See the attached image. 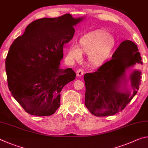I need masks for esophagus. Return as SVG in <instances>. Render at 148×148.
<instances>
[{"label":"esophagus","mask_w":148,"mask_h":148,"mask_svg":"<svg viewBox=\"0 0 148 148\" xmlns=\"http://www.w3.org/2000/svg\"><path fill=\"white\" fill-rule=\"evenodd\" d=\"M84 73V72L82 69H78L76 71V75L78 77H82L83 76Z\"/></svg>","instance_id":"obj_1"}]
</instances>
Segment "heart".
Masks as SVG:
<instances>
[{
	"mask_svg": "<svg viewBox=\"0 0 148 148\" xmlns=\"http://www.w3.org/2000/svg\"><path fill=\"white\" fill-rule=\"evenodd\" d=\"M116 45L114 37L104 30H96L82 37L79 45L71 44L67 50V58L70 62L81 61L83 53L88 55V61L99 66L107 61Z\"/></svg>",
	"mask_w": 148,
	"mask_h": 148,
	"instance_id": "obj_1",
	"label": "heart"
}]
</instances>
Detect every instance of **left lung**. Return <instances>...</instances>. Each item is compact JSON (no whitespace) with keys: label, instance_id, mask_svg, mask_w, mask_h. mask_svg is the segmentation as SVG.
I'll use <instances>...</instances> for the list:
<instances>
[{"label":"left lung","instance_id":"left-lung-1","mask_svg":"<svg viewBox=\"0 0 148 148\" xmlns=\"http://www.w3.org/2000/svg\"><path fill=\"white\" fill-rule=\"evenodd\" d=\"M140 64H142V57L137 45L126 40L116 49L111 60L96 72L84 75L85 105L91 114L111 116L125 109L137 93L142 78L140 70H132L128 78L126 72ZM128 80L133 89L132 94L127 88Z\"/></svg>","mask_w":148,"mask_h":148}]
</instances>
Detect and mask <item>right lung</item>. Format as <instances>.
Masks as SVG:
<instances>
[{
    "label": "right lung",
    "mask_w": 148,
    "mask_h": 148,
    "mask_svg": "<svg viewBox=\"0 0 148 148\" xmlns=\"http://www.w3.org/2000/svg\"><path fill=\"white\" fill-rule=\"evenodd\" d=\"M84 19L66 14L35 20L11 45L6 58L8 88L27 113L50 116L60 107V91L76 78L71 68H59L63 48Z\"/></svg>",
    "instance_id": "1"
}]
</instances>
